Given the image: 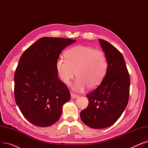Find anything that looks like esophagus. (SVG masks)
<instances>
[{
	"label": "esophagus",
	"mask_w": 148,
	"mask_h": 148,
	"mask_svg": "<svg viewBox=\"0 0 148 148\" xmlns=\"http://www.w3.org/2000/svg\"><path fill=\"white\" fill-rule=\"evenodd\" d=\"M79 97V95H77V94H74V93H71V98H72V99H75V98H78Z\"/></svg>",
	"instance_id": "1"
}]
</instances>
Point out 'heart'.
Returning a JSON list of instances; mask_svg holds the SVG:
<instances>
[{
	"label": "heart",
	"instance_id": "1",
	"mask_svg": "<svg viewBox=\"0 0 148 148\" xmlns=\"http://www.w3.org/2000/svg\"><path fill=\"white\" fill-rule=\"evenodd\" d=\"M66 59L59 58L56 67L60 80L68 84L74 76L77 79L72 85L76 91L97 88L103 80L108 68L106 54L90 46L77 45L68 50ZM76 73H75V72Z\"/></svg>",
	"mask_w": 148,
	"mask_h": 148
}]
</instances>
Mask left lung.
I'll use <instances>...</instances> for the list:
<instances>
[{
	"label": "left lung",
	"instance_id": "obj_1",
	"mask_svg": "<svg viewBox=\"0 0 148 148\" xmlns=\"http://www.w3.org/2000/svg\"><path fill=\"white\" fill-rule=\"evenodd\" d=\"M108 61L107 73L102 82L86 95L88 107L80 113V118L88 127L101 129L114 123L127 106L130 79L121 53L108 42L99 39Z\"/></svg>",
	"mask_w": 148,
	"mask_h": 148
}]
</instances>
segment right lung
<instances>
[{"instance_id":"right-lung-1","label":"right lung","mask_w":148,"mask_h":148,"mask_svg":"<svg viewBox=\"0 0 148 148\" xmlns=\"http://www.w3.org/2000/svg\"><path fill=\"white\" fill-rule=\"evenodd\" d=\"M75 42L71 39L42 37L22 54L14 74V97L26 119L41 127L60 118L70 99L66 85L58 79L56 64L61 51Z\"/></svg>"}]
</instances>
